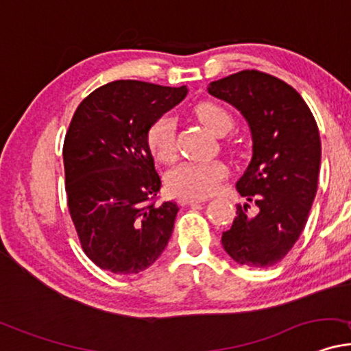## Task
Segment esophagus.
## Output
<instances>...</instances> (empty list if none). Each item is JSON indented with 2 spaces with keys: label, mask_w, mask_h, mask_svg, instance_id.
<instances>
[{
  "label": "esophagus",
  "mask_w": 351,
  "mask_h": 351,
  "mask_svg": "<svg viewBox=\"0 0 351 351\" xmlns=\"http://www.w3.org/2000/svg\"><path fill=\"white\" fill-rule=\"evenodd\" d=\"M205 202L203 198H180V205H195V203Z\"/></svg>",
  "instance_id": "1"
}]
</instances>
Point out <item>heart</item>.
Masks as SVG:
<instances>
[{
    "instance_id": "1",
    "label": "heart",
    "mask_w": 351,
    "mask_h": 351,
    "mask_svg": "<svg viewBox=\"0 0 351 351\" xmlns=\"http://www.w3.org/2000/svg\"><path fill=\"white\" fill-rule=\"evenodd\" d=\"M193 112L197 119L216 135H224L232 128V117L218 104L202 102ZM146 143L156 161L164 164L174 161L177 154L174 119L171 115H162L154 120L146 133ZM226 174V166L219 161L180 162L167 172L166 187L172 195L180 198H205L216 192Z\"/></svg>"
}]
</instances>
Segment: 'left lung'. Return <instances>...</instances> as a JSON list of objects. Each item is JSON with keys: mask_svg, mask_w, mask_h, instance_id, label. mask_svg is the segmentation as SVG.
<instances>
[{"mask_svg": "<svg viewBox=\"0 0 351 351\" xmlns=\"http://www.w3.org/2000/svg\"><path fill=\"white\" fill-rule=\"evenodd\" d=\"M208 93L234 106L252 135V159L236 184L247 203L237 205L223 247L241 265L271 267L300 239L317 192V123L296 89L257 70L213 81ZM249 202L254 214L247 213Z\"/></svg>", "mask_w": 351, "mask_h": 351, "instance_id": "1", "label": "left lung"}]
</instances>
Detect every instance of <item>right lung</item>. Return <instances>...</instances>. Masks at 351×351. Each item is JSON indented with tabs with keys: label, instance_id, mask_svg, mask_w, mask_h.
Masks as SVG:
<instances>
[{
	"label": "right lung",
	"instance_id": "right-lung-1",
	"mask_svg": "<svg viewBox=\"0 0 351 351\" xmlns=\"http://www.w3.org/2000/svg\"><path fill=\"white\" fill-rule=\"evenodd\" d=\"M187 88L120 80L77 106L64 136L68 208L84 254L112 274H140L172 236L179 206L156 203L161 179L146 133Z\"/></svg>",
	"mask_w": 351,
	"mask_h": 351
}]
</instances>
